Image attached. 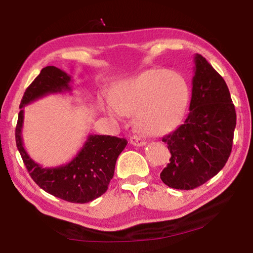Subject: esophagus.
Masks as SVG:
<instances>
[{"label": "esophagus", "instance_id": "esophagus-1", "mask_svg": "<svg viewBox=\"0 0 253 253\" xmlns=\"http://www.w3.org/2000/svg\"><path fill=\"white\" fill-rule=\"evenodd\" d=\"M130 144L134 145V146H144V145H146V142L143 138H140V136L138 135H134L130 137Z\"/></svg>", "mask_w": 253, "mask_h": 253}]
</instances>
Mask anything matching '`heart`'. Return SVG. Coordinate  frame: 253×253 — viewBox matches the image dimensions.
I'll return each instance as SVG.
<instances>
[{"label":"heart","mask_w":253,"mask_h":253,"mask_svg":"<svg viewBox=\"0 0 253 253\" xmlns=\"http://www.w3.org/2000/svg\"><path fill=\"white\" fill-rule=\"evenodd\" d=\"M187 100L188 87L182 75L152 69L121 81L102 109L114 119L134 113V123L140 131L160 136L176 126Z\"/></svg>","instance_id":"obj_1"}]
</instances>
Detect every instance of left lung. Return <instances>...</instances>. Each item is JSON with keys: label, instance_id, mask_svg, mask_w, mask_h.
I'll return each instance as SVG.
<instances>
[{"label": "left lung", "instance_id": "obj_1", "mask_svg": "<svg viewBox=\"0 0 253 253\" xmlns=\"http://www.w3.org/2000/svg\"><path fill=\"white\" fill-rule=\"evenodd\" d=\"M190 113L164 136L170 158L161 179L176 190H193L224 168L232 151L237 114L224 79L201 54L194 57Z\"/></svg>", "mask_w": 253, "mask_h": 253}]
</instances>
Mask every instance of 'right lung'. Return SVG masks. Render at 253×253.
Returning a JSON list of instances; mask_svg holds the SVG:
<instances>
[{"instance_id": "right-lung-1", "label": "right lung", "mask_w": 253, "mask_h": 253, "mask_svg": "<svg viewBox=\"0 0 253 253\" xmlns=\"http://www.w3.org/2000/svg\"><path fill=\"white\" fill-rule=\"evenodd\" d=\"M70 81L71 77L59 68H43L25 90L20 108L50 93L71 91ZM23 114L21 109L15 128L16 146L30 176L42 190L71 203H88L105 193L114 176L119 154L127 145L125 138L89 135L74 160L66 165L44 169L29 156L23 146Z\"/></svg>"}]
</instances>
